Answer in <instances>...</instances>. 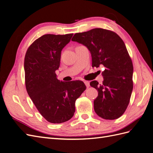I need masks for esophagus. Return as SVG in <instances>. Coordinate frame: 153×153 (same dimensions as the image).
Masks as SVG:
<instances>
[{"label": "esophagus", "mask_w": 153, "mask_h": 153, "mask_svg": "<svg viewBox=\"0 0 153 153\" xmlns=\"http://www.w3.org/2000/svg\"><path fill=\"white\" fill-rule=\"evenodd\" d=\"M84 83H85V85H86V87H87V88H88L90 86L89 81H84Z\"/></svg>", "instance_id": "esophagus-1"}]
</instances>
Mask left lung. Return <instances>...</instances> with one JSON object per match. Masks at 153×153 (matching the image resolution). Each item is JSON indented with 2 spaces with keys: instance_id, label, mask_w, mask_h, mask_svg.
I'll list each match as a JSON object with an SVG mask.
<instances>
[{
  "instance_id": "left-lung-1",
  "label": "left lung",
  "mask_w": 153,
  "mask_h": 153,
  "mask_svg": "<svg viewBox=\"0 0 153 153\" xmlns=\"http://www.w3.org/2000/svg\"><path fill=\"white\" fill-rule=\"evenodd\" d=\"M71 40L88 48L93 68H105L102 84L90 82L98 91L94 100L95 113L105 120L120 118L129 105L133 88V62L123 41L116 33L102 28L77 33Z\"/></svg>"
}]
</instances>
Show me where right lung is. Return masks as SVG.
I'll list each match as a JSON object with an SVG mask.
<instances>
[{"label": "right lung", "mask_w": 153, "mask_h": 153, "mask_svg": "<svg viewBox=\"0 0 153 153\" xmlns=\"http://www.w3.org/2000/svg\"><path fill=\"white\" fill-rule=\"evenodd\" d=\"M73 35L40 36L28 48L24 58L27 92L40 114L53 123L67 122L73 117L76 100L86 89L82 81H60L55 73L61 51Z\"/></svg>", "instance_id": "obj_1"}]
</instances>
